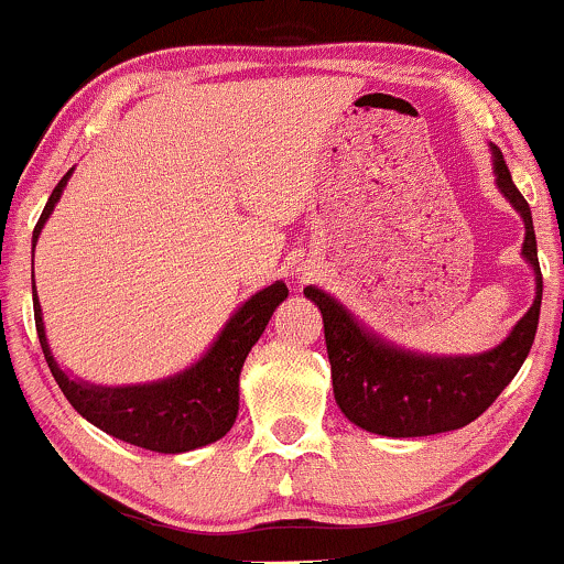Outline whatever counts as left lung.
Segmentation results:
<instances>
[{
    "mask_svg": "<svg viewBox=\"0 0 564 564\" xmlns=\"http://www.w3.org/2000/svg\"><path fill=\"white\" fill-rule=\"evenodd\" d=\"M492 152L498 187L524 219L522 253L535 270L533 307L513 326L503 345L474 358L414 356L364 332L350 313L321 289H305L324 315L334 399L358 429L393 438L463 429L498 399L533 348L543 296L533 216L522 192L513 187L503 154Z\"/></svg>",
    "mask_w": 564,
    "mask_h": 564,
    "instance_id": "left-lung-1",
    "label": "left lung"
}]
</instances>
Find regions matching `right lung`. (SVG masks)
<instances>
[{
    "label": "right lung",
    "instance_id": "add662e5",
    "mask_svg": "<svg viewBox=\"0 0 564 564\" xmlns=\"http://www.w3.org/2000/svg\"><path fill=\"white\" fill-rule=\"evenodd\" d=\"M72 171L66 173L53 189L45 212L34 227V243L40 238L45 219L51 216L53 206L58 203L61 192L69 182ZM34 292V286H31ZM36 296V292H34ZM289 296V289L281 281L272 283L264 292L253 294L230 324L219 334L214 348L206 352L203 361L187 369L184 375L171 380L154 382V386L139 388H90L72 380L64 369L55 364L51 348H47L45 326H42L40 302H34V324L40 334L42 352L51 367V372L64 391L69 404L107 431L109 436L135 444V447L154 449V453H189V449L212 444L232 429L235 414H238V377L243 369L246 356L262 337L272 311Z\"/></svg>",
    "mask_w": 564,
    "mask_h": 564
}]
</instances>
